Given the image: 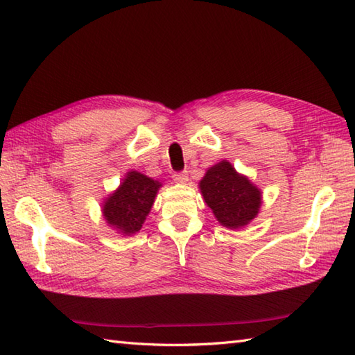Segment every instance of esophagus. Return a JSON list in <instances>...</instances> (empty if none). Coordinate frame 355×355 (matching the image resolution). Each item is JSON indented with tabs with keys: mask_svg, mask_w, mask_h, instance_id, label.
Segmentation results:
<instances>
[{
	"mask_svg": "<svg viewBox=\"0 0 355 355\" xmlns=\"http://www.w3.org/2000/svg\"><path fill=\"white\" fill-rule=\"evenodd\" d=\"M173 180H175L176 184H187L188 180V173L187 171H179L173 175Z\"/></svg>",
	"mask_w": 355,
	"mask_h": 355,
	"instance_id": "esophagus-1",
	"label": "esophagus"
}]
</instances>
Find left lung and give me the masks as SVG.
<instances>
[{
	"label": "left lung",
	"instance_id": "1",
	"mask_svg": "<svg viewBox=\"0 0 355 355\" xmlns=\"http://www.w3.org/2000/svg\"><path fill=\"white\" fill-rule=\"evenodd\" d=\"M199 188L217 222L227 230L248 226L263 203L261 190L226 159L207 170Z\"/></svg>",
	"mask_w": 355,
	"mask_h": 355
}]
</instances>
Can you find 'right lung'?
I'll use <instances>...</instances> for the list:
<instances>
[{
    "instance_id": "obj_1",
    "label": "right lung",
    "mask_w": 355,
    "mask_h": 355,
    "mask_svg": "<svg viewBox=\"0 0 355 355\" xmlns=\"http://www.w3.org/2000/svg\"><path fill=\"white\" fill-rule=\"evenodd\" d=\"M161 187L159 180L137 170H129L120 187L107 194L101 203V214L107 226L121 235L139 232Z\"/></svg>"
}]
</instances>
